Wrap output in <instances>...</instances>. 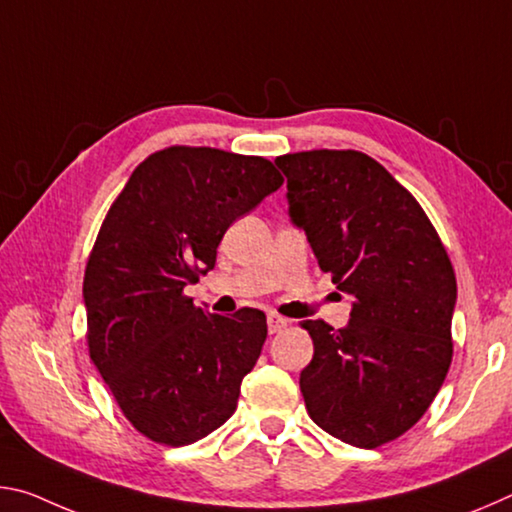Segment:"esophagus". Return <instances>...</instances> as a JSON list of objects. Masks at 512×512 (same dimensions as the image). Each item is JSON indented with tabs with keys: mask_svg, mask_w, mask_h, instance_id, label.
<instances>
[{
	"mask_svg": "<svg viewBox=\"0 0 512 512\" xmlns=\"http://www.w3.org/2000/svg\"><path fill=\"white\" fill-rule=\"evenodd\" d=\"M266 323H268V332H271V334H277V332H282V329L289 325V320H287V318H282V316H277V314H268Z\"/></svg>",
	"mask_w": 512,
	"mask_h": 512,
	"instance_id": "esophagus-1",
	"label": "esophagus"
}]
</instances>
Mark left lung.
<instances>
[{
    "label": "left lung",
    "mask_w": 512,
    "mask_h": 512,
    "mask_svg": "<svg viewBox=\"0 0 512 512\" xmlns=\"http://www.w3.org/2000/svg\"><path fill=\"white\" fill-rule=\"evenodd\" d=\"M275 164L320 271L354 298L341 329L302 323L314 341L300 372L309 418L354 447L391 443L429 409L452 363V262L420 203L370 155L320 149Z\"/></svg>",
    "instance_id": "8db88e82"
}]
</instances>
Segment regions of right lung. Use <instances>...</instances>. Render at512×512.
Masks as SVG:
<instances>
[{
  "instance_id": "1",
  "label": "right lung",
  "mask_w": 512,
  "mask_h": 512,
  "mask_svg": "<svg viewBox=\"0 0 512 512\" xmlns=\"http://www.w3.org/2000/svg\"><path fill=\"white\" fill-rule=\"evenodd\" d=\"M259 155L169 146L110 205L85 266L90 359L126 420L183 447L237 409L266 341L264 311L210 314L185 287L212 271L225 230L280 189Z\"/></svg>"
}]
</instances>
